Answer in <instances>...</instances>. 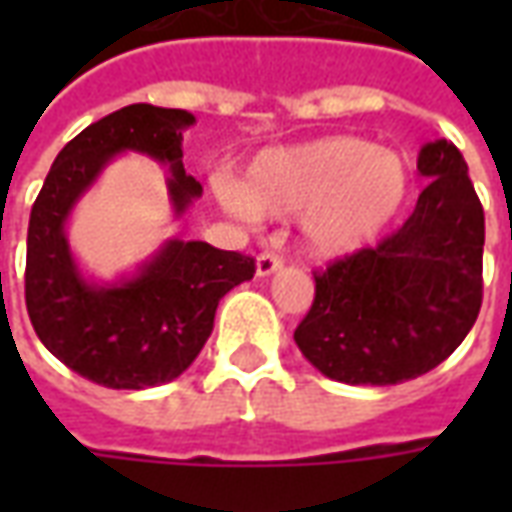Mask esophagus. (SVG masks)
<instances>
[{
  "label": "esophagus",
  "instance_id": "esophagus-1",
  "mask_svg": "<svg viewBox=\"0 0 512 512\" xmlns=\"http://www.w3.org/2000/svg\"><path fill=\"white\" fill-rule=\"evenodd\" d=\"M279 268H282V257L274 255V252L257 255V277H271Z\"/></svg>",
  "mask_w": 512,
  "mask_h": 512
}]
</instances>
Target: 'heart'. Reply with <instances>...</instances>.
Masks as SVG:
<instances>
[{
	"instance_id": "heart-1",
	"label": "heart",
	"mask_w": 512,
	"mask_h": 512,
	"mask_svg": "<svg viewBox=\"0 0 512 512\" xmlns=\"http://www.w3.org/2000/svg\"><path fill=\"white\" fill-rule=\"evenodd\" d=\"M411 164L403 153L359 136H323L315 142L268 150L222 200L241 216H299L304 241L321 257L362 249L406 205Z\"/></svg>"
}]
</instances>
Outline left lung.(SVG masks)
<instances>
[{"label": "left lung", "mask_w": 512, "mask_h": 512, "mask_svg": "<svg viewBox=\"0 0 512 512\" xmlns=\"http://www.w3.org/2000/svg\"><path fill=\"white\" fill-rule=\"evenodd\" d=\"M428 186L395 233L315 271V301L293 340L323 376L403 384L463 343L483 304L485 216L461 150H419Z\"/></svg>", "instance_id": "obj_1"}]
</instances>
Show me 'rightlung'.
<instances>
[{"instance_id":"add662e5","label":"right lung","mask_w":512,"mask_h":512,"mask_svg":"<svg viewBox=\"0 0 512 512\" xmlns=\"http://www.w3.org/2000/svg\"><path fill=\"white\" fill-rule=\"evenodd\" d=\"M186 109L131 104L73 136L54 158L29 213V321L40 343L87 381L109 389L167 384L197 359L224 293L255 277V260L205 241L169 238L131 277L93 282L65 235L68 216L120 153H145L169 167L175 219L202 194L183 169Z\"/></svg>"}]
</instances>
